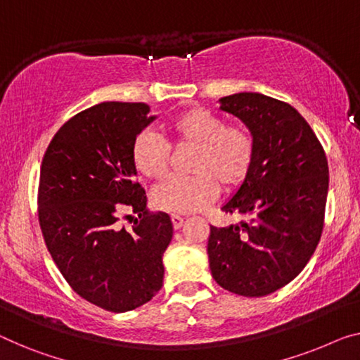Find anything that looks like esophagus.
<instances>
[{"mask_svg":"<svg viewBox=\"0 0 360 360\" xmlns=\"http://www.w3.org/2000/svg\"><path fill=\"white\" fill-rule=\"evenodd\" d=\"M171 223H173L174 229H179L182 226V223H184V218L179 217V214H171Z\"/></svg>","mask_w":360,"mask_h":360,"instance_id":"esophagus-1","label":"esophagus"}]
</instances>
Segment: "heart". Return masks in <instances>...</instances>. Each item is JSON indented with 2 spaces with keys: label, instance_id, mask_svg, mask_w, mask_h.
Wrapping results in <instances>:
<instances>
[{
  "label": "heart",
  "instance_id": "obj_1",
  "mask_svg": "<svg viewBox=\"0 0 360 360\" xmlns=\"http://www.w3.org/2000/svg\"><path fill=\"white\" fill-rule=\"evenodd\" d=\"M176 148H192L187 176H174L155 187V208L173 214L200 212L217 198L219 186L234 191L248 179L255 160V139L244 124H226L217 112L191 108L168 124ZM171 148L152 131L134 139L132 163L147 179H162L168 173Z\"/></svg>",
  "mask_w": 360,
  "mask_h": 360
}]
</instances>
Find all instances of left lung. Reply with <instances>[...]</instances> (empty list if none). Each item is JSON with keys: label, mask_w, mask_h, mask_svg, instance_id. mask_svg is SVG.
<instances>
[{"label": "left lung", "mask_w": 360, "mask_h": 360, "mask_svg": "<svg viewBox=\"0 0 360 360\" xmlns=\"http://www.w3.org/2000/svg\"><path fill=\"white\" fill-rule=\"evenodd\" d=\"M219 103L254 134L255 160L221 208L243 219L210 226L208 262L223 289L262 297L291 283L317 248L328 162L312 127L291 105L255 92L223 96Z\"/></svg>", "instance_id": "left-lung-1"}]
</instances>
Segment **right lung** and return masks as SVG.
I'll return each mask as SVG.
<instances>
[{
  "instance_id": "1",
  "label": "right lung",
  "mask_w": 360,
  "mask_h": 360,
  "mask_svg": "<svg viewBox=\"0 0 360 360\" xmlns=\"http://www.w3.org/2000/svg\"><path fill=\"white\" fill-rule=\"evenodd\" d=\"M148 111L121 101L80 111L41 162L39 221L48 252L74 292L108 312L141 307L162 289L173 238L168 214L148 213L132 163L134 139L155 120Z\"/></svg>"
}]
</instances>
